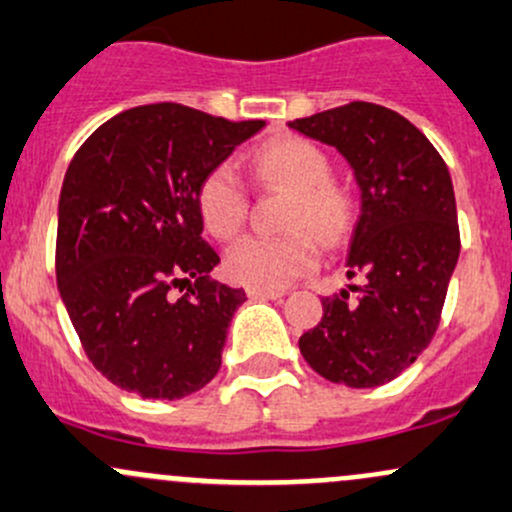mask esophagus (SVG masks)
<instances>
[{"label":"esophagus","mask_w":512,"mask_h":512,"mask_svg":"<svg viewBox=\"0 0 512 512\" xmlns=\"http://www.w3.org/2000/svg\"><path fill=\"white\" fill-rule=\"evenodd\" d=\"M247 297L250 299H282V289H262V287H247Z\"/></svg>","instance_id":"esophagus-1"}]
</instances>
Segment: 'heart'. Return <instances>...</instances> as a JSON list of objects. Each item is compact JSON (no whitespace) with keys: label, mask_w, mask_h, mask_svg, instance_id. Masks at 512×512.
<instances>
[{"label":"heart","mask_w":512,"mask_h":512,"mask_svg":"<svg viewBox=\"0 0 512 512\" xmlns=\"http://www.w3.org/2000/svg\"><path fill=\"white\" fill-rule=\"evenodd\" d=\"M252 171L265 186L292 191L287 238L247 235L225 255V267L235 282L279 289L319 262V238L338 245L353 228V198L331 181V159L304 137H279L267 142L252 159ZM247 188L230 164H218L198 186V211L218 240H230L245 225Z\"/></svg>","instance_id":"heart-1"}]
</instances>
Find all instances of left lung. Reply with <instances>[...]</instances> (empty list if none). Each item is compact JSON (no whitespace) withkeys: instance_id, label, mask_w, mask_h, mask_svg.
<instances>
[{"instance_id":"obj_1","label":"left lung","mask_w":512,"mask_h":512,"mask_svg":"<svg viewBox=\"0 0 512 512\" xmlns=\"http://www.w3.org/2000/svg\"><path fill=\"white\" fill-rule=\"evenodd\" d=\"M304 137L336 147L360 188L348 277H363L351 299H321L319 326L299 338L306 363L331 383L378 387L417 360L437 333L459 260L454 186L427 137L375 102H348L289 122Z\"/></svg>"}]
</instances>
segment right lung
Wrapping results in <instances>:
<instances>
[{
    "instance_id": "1",
    "label": "right lung",
    "mask_w": 512,
    "mask_h": 512,
    "mask_svg": "<svg viewBox=\"0 0 512 512\" xmlns=\"http://www.w3.org/2000/svg\"><path fill=\"white\" fill-rule=\"evenodd\" d=\"M262 127L157 102L115 115L75 152L58 201V292L112 385L181 400L220 370L247 297L208 277L220 257L201 238L198 186Z\"/></svg>"
}]
</instances>
